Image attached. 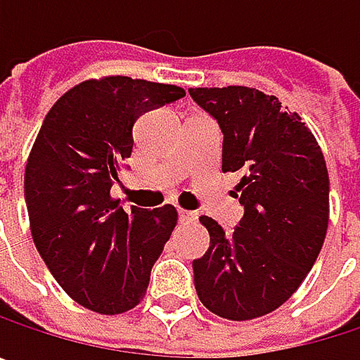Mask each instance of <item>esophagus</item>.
I'll return each mask as SVG.
<instances>
[{
    "mask_svg": "<svg viewBox=\"0 0 360 360\" xmlns=\"http://www.w3.org/2000/svg\"><path fill=\"white\" fill-rule=\"evenodd\" d=\"M179 219L181 223H193L198 217H195V212H191V210H183V208H179Z\"/></svg>",
    "mask_w": 360,
    "mask_h": 360,
    "instance_id": "34e87169",
    "label": "esophagus"
}]
</instances>
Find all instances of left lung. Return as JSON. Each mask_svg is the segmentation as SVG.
Wrapping results in <instances>:
<instances>
[{
    "label": "left lung",
    "mask_w": 360,
    "mask_h": 360,
    "mask_svg": "<svg viewBox=\"0 0 360 360\" xmlns=\"http://www.w3.org/2000/svg\"><path fill=\"white\" fill-rule=\"evenodd\" d=\"M193 102L223 131V173L242 171L240 225L210 217L208 252L193 260L200 302L214 315L248 321L279 309L304 281L329 223V177L315 135L275 96L250 87H195Z\"/></svg>",
    "instance_id": "obj_1"
}]
</instances>
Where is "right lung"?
<instances>
[{
    "label": "right lung",
    "mask_w": 360,
    "mask_h": 360,
    "mask_svg": "<svg viewBox=\"0 0 360 360\" xmlns=\"http://www.w3.org/2000/svg\"><path fill=\"white\" fill-rule=\"evenodd\" d=\"M183 96L177 85L91 79L66 91L39 129L25 171L33 242L62 290L89 311L137 307L177 225L175 206L124 210L110 189L131 158L137 118Z\"/></svg>",
    "instance_id": "obj_1"
}]
</instances>
